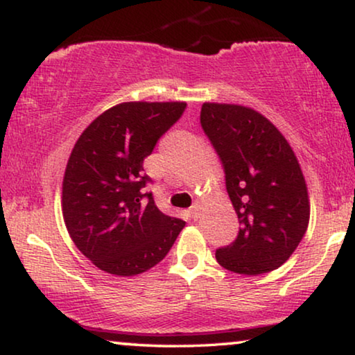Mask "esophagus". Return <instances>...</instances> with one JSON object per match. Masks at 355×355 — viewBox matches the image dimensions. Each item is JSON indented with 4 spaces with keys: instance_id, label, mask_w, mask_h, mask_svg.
I'll list each match as a JSON object with an SVG mask.
<instances>
[{
    "instance_id": "esophagus-1",
    "label": "esophagus",
    "mask_w": 355,
    "mask_h": 355,
    "mask_svg": "<svg viewBox=\"0 0 355 355\" xmlns=\"http://www.w3.org/2000/svg\"><path fill=\"white\" fill-rule=\"evenodd\" d=\"M191 215H192V218L193 220H198V216H200V207H192V210H191Z\"/></svg>"
}]
</instances>
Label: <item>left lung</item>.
Segmentation results:
<instances>
[{
	"label": "left lung",
	"instance_id": "8db88e82",
	"mask_svg": "<svg viewBox=\"0 0 355 355\" xmlns=\"http://www.w3.org/2000/svg\"><path fill=\"white\" fill-rule=\"evenodd\" d=\"M200 123L225 166L241 223L237 239L216 250V261L247 276L276 270L297 249L310 218L307 184L293 147L249 106L208 101Z\"/></svg>",
	"mask_w": 355,
	"mask_h": 355
}]
</instances>
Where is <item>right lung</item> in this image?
<instances>
[{"mask_svg":"<svg viewBox=\"0 0 355 355\" xmlns=\"http://www.w3.org/2000/svg\"><path fill=\"white\" fill-rule=\"evenodd\" d=\"M184 108V101H124L92 121L72 148L62 218L77 249L106 273L135 276L153 268L186 226L158 210L142 173L144 159Z\"/></svg>","mask_w":355,"mask_h":355,"instance_id":"right-lung-1","label":"right lung"}]
</instances>
